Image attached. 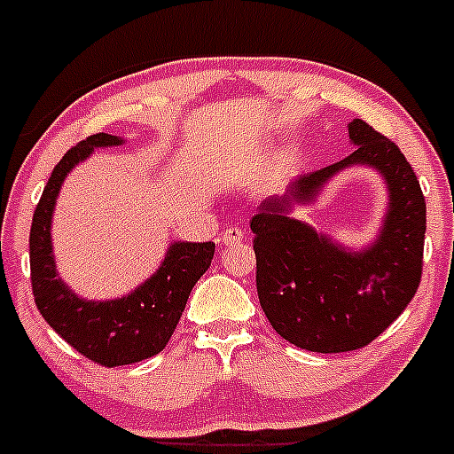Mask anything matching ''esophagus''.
<instances>
[{
	"label": "esophagus",
	"instance_id": "1",
	"mask_svg": "<svg viewBox=\"0 0 454 454\" xmlns=\"http://www.w3.org/2000/svg\"><path fill=\"white\" fill-rule=\"evenodd\" d=\"M242 238H245V231H242L240 227H227L225 231H223V245L233 247L238 245V242H242Z\"/></svg>",
	"mask_w": 454,
	"mask_h": 454
}]
</instances>
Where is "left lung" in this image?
<instances>
[{
    "label": "left lung",
    "instance_id": "obj_1",
    "mask_svg": "<svg viewBox=\"0 0 454 454\" xmlns=\"http://www.w3.org/2000/svg\"><path fill=\"white\" fill-rule=\"evenodd\" d=\"M356 151L295 179L251 218L255 286L266 319L282 339L308 352L361 349L389 328L418 293L424 266L427 200L402 151L363 120L349 124ZM367 162L386 175L392 207L381 238L361 254L343 252L286 216L343 167Z\"/></svg>",
    "mask_w": 454,
    "mask_h": 454
}]
</instances>
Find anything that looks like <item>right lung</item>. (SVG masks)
<instances>
[{"label":"right lung","instance_id":"add662e5","mask_svg":"<svg viewBox=\"0 0 454 454\" xmlns=\"http://www.w3.org/2000/svg\"><path fill=\"white\" fill-rule=\"evenodd\" d=\"M115 144L122 139L96 133L69 148L45 184L30 229V279L36 308L56 334L102 367L130 365L161 352L184 315L194 284L214 258V242H175L161 269L130 295L85 301L69 293L56 275L50 245L56 194L67 172L93 148Z\"/></svg>","mask_w":454,"mask_h":454}]
</instances>
